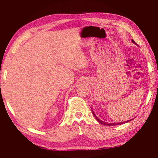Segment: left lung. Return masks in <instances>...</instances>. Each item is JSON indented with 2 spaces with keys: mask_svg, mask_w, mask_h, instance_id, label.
Returning a JSON list of instances; mask_svg holds the SVG:
<instances>
[{
  "mask_svg": "<svg viewBox=\"0 0 158 158\" xmlns=\"http://www.w3.org/2000/svg\"><path fill=\"white\" fill-rule=\"evenodd\" d=\"M132 42L133 43H135V44H136V42L134 41V40H132ZM93 111V110H92ZM92 113H93V116H94L95 117V118L97 119V121L99 122V123H100L101 124H103V125H121V124H123V123H127V122H129V121H125V122H123V123H106V122H104V121H101L100 119H99L98 118L95 116V114H94V112L93 111H92ZM130 121H131V120H130Z\"/></svg>",
  "mask_w": 158,
  "mask_h": 158,
  "instance_id": "left-lung-1",
  "label": "left lung"
}]
</instances>
